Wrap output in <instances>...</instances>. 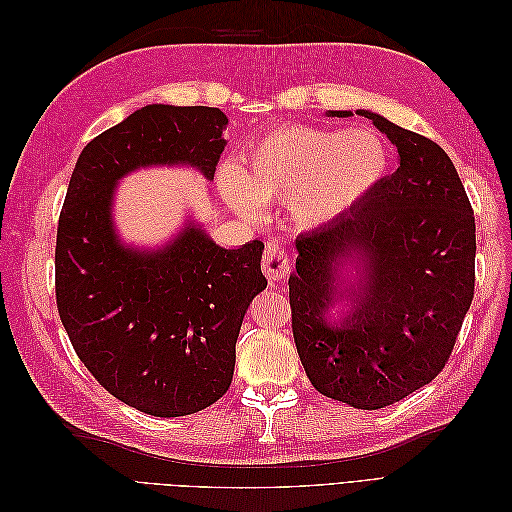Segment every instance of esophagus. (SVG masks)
<instances>
[{"label":"esophagus","instance_id":"34e87169","mask_svg":"<svg viewBox=\"0 0 512 512\" xmlns=\"http://www.w3.org/2000/svg\"><path fill=\"white\" fill-rule=\"evenodd\" d=\"M262 273L267 275L269 282H284L290 273V258L282 245L269 241L262 254Z\"/></svg>","mask_w":512,"mask_h":512}]
</instances>
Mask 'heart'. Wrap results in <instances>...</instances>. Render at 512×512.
Listing matches in <instances>:
<instances>
[{
  "instance_id": "1",
  "label": "heart",
  "mask_w": 512,
  "mask_h": 512,
  "mask_svg": "<svg viewBox=\"0 0 512 512\" xmlns=\"http://www.w3.org/2000/svg\"><path fill=\"white\" fill-rule=\"evenodd\" d=\"M386 166L389 153L371 130L280 126L243 153L239 170H222L220 188L243 213H258L262 200H292L303 226H322L374 190Z\"/></svg>"
}]
</instances>
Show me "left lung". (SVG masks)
Masks as SVG:
<instances>
[{"mask_svg":"<svg viewBox=\"0 0 512 512\" xmlns=\"http://www.w3.org/2000/svg\"><path fill=\"white\" fill-rule=\"evenodd\" d=\"M399 168L350 211L297 237L292 335L314 389L361 410L408 397L448 363L474 299L476 224L457 170L429 138L369 111ZM348 117L350 111H331ZM364 267L353 312L326 320L336 271Z\"/></svg>","mask_w":512,"mask_h":512,"instance_id":"left-lung-1","label":"left lung"}]
</instances>
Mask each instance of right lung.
Segmentation results:
<instances>
[{
	"label": "right lung",
	"mask_w": 512,
	"mask_h": 512,
	"mask_svg": "<svg viewBox=\"0 0 512 512\" xmlns=\"http://www.w3.org/2000/svg\"><path fill=\"white\" fill-rule=\"evenodd\" d=\"M226 123L211 106H143L83 149L59 213L61 324L91 376L151 416L194 414L228 391L247 305L267 288L265 245L224 250L185 226L162 250H130L113 228V190L149 164H190L213 179Z\"/></svg>",
	"instance_id": "right-lung-1"
}]
</instances>
